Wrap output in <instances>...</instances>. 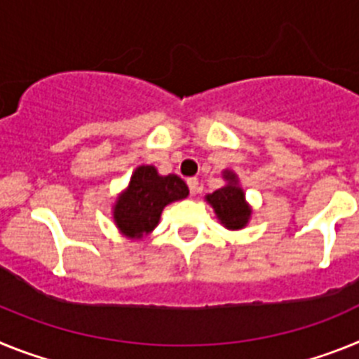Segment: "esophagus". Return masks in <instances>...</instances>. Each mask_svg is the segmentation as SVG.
I'll list each match as a JSON object with an SVG mask.
<instances>
[{"mask_svg": "<svg viewBox=\"0 0 359 359\" xmlns=\"http://www.w3.org/2000/svg\"><path fill=\"white\" fill-rule=\"evenodd\" d=\"M188 188H189V193H191V195H197V193L201 191V186H198V179H195V177L188 179Z\"/></svg>", "mask_w": 359, "mask_h": 359, "instance_id": "34e87169", "label": "esophagus"}]
</instances>
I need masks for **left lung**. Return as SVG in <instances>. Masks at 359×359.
Here are the masks:
<instances>
[{"instance_id":"8db88e82","label":"left lung","mask_w":359,"mask_h":359,"mask_svg":"<svg viewBox=\"0 0 359 359\" xmlns=\"http://www.w3.org/2000/svg\"><path fill=\"white\" fill-rule=\"evenodd\" d=\"M224 180L227 182L226 186L205 195V201L211 204L220 224L231 231H236V229L248 226L251 208L245 202V193L238 186V179H236L235 173L226 170L224 171Z\"/></svg>"}]
</instances>
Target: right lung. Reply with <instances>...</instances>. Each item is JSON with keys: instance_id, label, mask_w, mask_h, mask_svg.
Here are the masks:
<instances>
[{"instance_id": "1", "label": "right lung", "mask_w": 359, "mask_h": 359, "mask_svg": "<svg viewBox=\"0 0 359 359\" xmlns=\"http://www.w3.org/2000/svg\"><path fill=\"white\" fill-rule=\"evenodd\" d=\"M188 195V186L180 177H162L154 166H139L128 188L115 201L114 222L128 238H142L157 227L168 204Z\"/></svg>"}]
</instances>
